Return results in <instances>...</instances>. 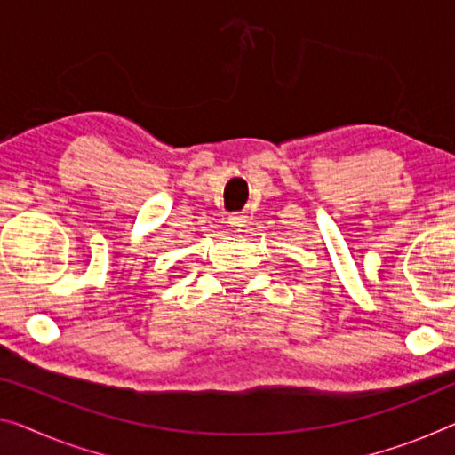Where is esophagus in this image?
Masks as SVG:
<instances>
[{"mask_svg": "<svg viewBox=\"0 0 455 455\" xmlns=\"http://www.w3.org/2000/svg\"><path fill=\"white\" fill-rule=\"evenodd\" d=\"M228 223L232 228H243L248 223V215H246V212H240V213H232L229 215V220H228Z\"/></svg>", "mask_w": 455, "mask_h": 455, "instance_id": "obj_1", "label": "esophagus"}]
</instances>
